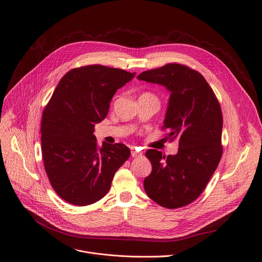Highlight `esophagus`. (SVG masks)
I'll list each match as a JSON object with an SVG mask.
<instances>
[{"mask_svg": "<svg viewBox=\"0 0 262 262\" xmlns=\"http://www.w3.org/2000/svg\"><path fill=\"white\" fill-rule=\"evenodd\" d=\"M130 155H132L133 158H137V157L141 156V152H139V151H137V150H135V149L133 148V149L130 150Z\"/></svg>", "mask_w": 262, "mask_h": 262, "instance_id": "obj_1", "label": "esophagus"}]
</instances>
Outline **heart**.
<instances>
[{
	"instance_id": "obj_1",
	"label": "heart",
	"mask_w": 262,
	"mask_h": 262,
	"mask_svg": "<svg viewBox=\"0 0 262 262\" xmlns=\"http://www.w3.org/2000/svg\"><path fill=\"white\" fill-rule=\"evenodd\" d=\"M143 95H149V96H154V97H156L155 95H152V94H150V93H144Z\"/></svg>"
}]
</instances>
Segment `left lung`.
Segmentation results:
<instances>
[{
  "label": "left lung",
  "instance_id": "8db88e82",
  "mask_svg": "<svg viewBox=\"0 0 262 262\" xmlns=\"http://www.w3.org/2000/svg\"><path fill=\"white\" fill-rule=\"evenodd\" d=\"M138 79L170 91L162 129L179 140L174 156L148 149L152 170L144 180L147 195L158 205L177 209L194 202L205 190L223 155V114L212 88L198 71L171 62L141 73Z\"/></svg>",
  "mask_w": 262,
  "mask_h": 262
}]
</instances>
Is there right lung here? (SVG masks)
Wrapping results in <instances>:
<instances>
[{"mask_svg":"<svg viewBox=\"0 0 262 262\" xmlns=\"http://www.w3.org/2000/svg\"><path fill=\"white\" fill-rule=\"evenodd\" d=\"M136 73L101 64L70 70L60 79L41 116V154L54 191L67 203L88 206L101 200L115 172L129 158L122 143L102 146L95 124L106 117L118 89Z\"/></svg>","mask_w":262,"mask_h":262,"instance_id":"add662e5","label":"right lung"}]
</instances>
